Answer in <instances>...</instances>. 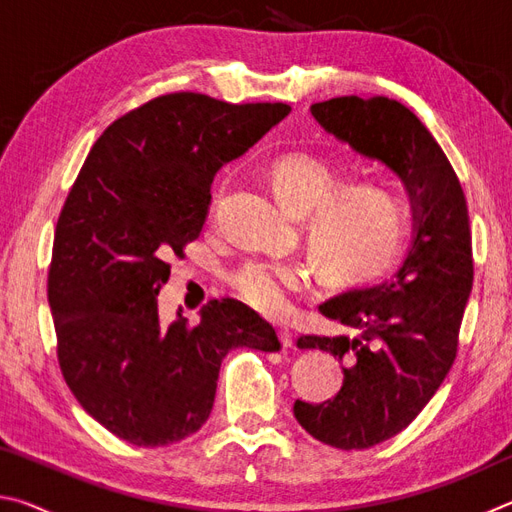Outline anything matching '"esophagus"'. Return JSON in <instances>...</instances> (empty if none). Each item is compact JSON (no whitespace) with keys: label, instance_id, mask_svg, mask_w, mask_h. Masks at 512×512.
<instances>
[{"label":"esophagus","instance_id":"34e87169","mask_svg":"<svg viewBox=\"0 0 512 512\" xmlns=\"http://www.w3.org/2000/svg\"><path fill=\"white\" fill-rule=\"evenodd\" d=\"M277 336H280L282 348H293V332L287 325H277Z\"/></svg>","mask_w":512,"mask_h":512}]
</instances>
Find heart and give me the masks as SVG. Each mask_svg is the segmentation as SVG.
Listing matches in <instances>:
<instances>
[{
	"label": "heart",
	"instance_id": "b5f03b06",
	"mask_svg": "<svg viewBox=\"0 0 512 512\" xmlns=\"http://www.w3.org/2000/svg\"><path fill=\"white\" fill-rule=\"evenodd\" d=\"M275 196L293 212L311 214L307 237L320 266L343 280L372 277L393 262L404 232V205L377 183L345 185L341 169L314 153H289L271 169ZM219 196L214 198V205ZM300 262L255 259L239 268L232 284L239 298L266 314L289 309L291 293L309 287Z\"/></svg>",
	"mask_w": 512,
	"mask_h": 512
}]
</instances>
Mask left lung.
I'll use <instances>...</instances> for the list:
<instances>
[{
	"label": "left lung",
	"instance_id": "obj_1",
	"mask_svg": "<svg viewBox=\"0 0 512 512\" xmlns=\"http://www.w3.org/2000/svg\"><path fill=\"white\" fill-rule=\"evenodd\" d=\"M320 128L400 180L411 205V246L397 271L318 309L350 334L300 336L343 363L334 400H296L293 415L316 440L368 449L409 427L456 359L472 291V235L465 194L427 126L386 97H339L309 108Z\"/></svg>",
	"mask_w": 512,
	"mask_h": 512
}]
</instances>
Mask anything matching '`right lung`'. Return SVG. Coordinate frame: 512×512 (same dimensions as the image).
I'll return each instance as SVG.
<instances>
[{"instance_id": "right-lung-1", "label": "right lung", "mask_w": 512, "mask_h": 512, "mask_svg": "<svg viewBox=\"0 0 512 512\" xmlns=\"http://www.w3.org/2000/svg\"><path fill=\"white\" fill-rule=\"evenodd\" d=\"M287 103L176 92L144 103L94 142L56 225L47 296L69 391L137 447L192 436L210 418L221 361L277 352L273 325L239 300H210L192 327L162 323L158 293L210 214V187L287 117Z\"/></svg>"}]
</instances>
